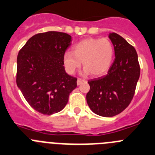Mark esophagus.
Instances as JSON below:
<instances>
[{
  "instance_id": "obj_1",
  "label": "esophagus",
  "mask_w": 155,
  "mask_h": 155,
  "mask_svg": "<svg viewBox=\"0 0 155 155\" xmlns=\"http://www.w3.org/2000/svg\"><path fill=\"white\" fill-rule=\"evenodd\" d=\"M84 82H85L84 79H77V85H80V84H82V83H84Z\"/></svg>"
}]
</instances>
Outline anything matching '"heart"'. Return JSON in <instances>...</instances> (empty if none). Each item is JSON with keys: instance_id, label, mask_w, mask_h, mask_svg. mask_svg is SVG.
Returning <instances> with one entry per match:
<instances>
[{"instance_id": "heart-1", "label": "heart", "mask_w": 155, "mask_h": 155, "mask_svg": "<svg viewBox=\"0 0 155 155\" xmlns=\"http://www.w3.org/2000/svg\"><path fill=\"white\" fill-rule=\"evenodd\" d=\"M114 55V45L108 38H86L73 47V52H65L64 66L68 73L73 74L83 62L84 74L101 76L110 66Z\"/></svg>"}]
</instances>
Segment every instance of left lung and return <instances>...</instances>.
Listing matches in <instances>:
<instances>
[{
	"mask_svg": "<svg viewBox=\"0 0 155 155\" xmlns=\"http://www.w3.org/2000/svg\"><path fill=\"white\" fill-rule=\"evenodd\" d=\"M115 58L107 74L88 81L90 91L86 101L91 110L110 117L128 107L135 93L140 69L137 54L132 45L117 33H110Z\"/></svg>",
	"mask_w": 155,
	"mask_h": 155,
	"instance_id": "1",
	"label": "left lung"
}]
</instances>
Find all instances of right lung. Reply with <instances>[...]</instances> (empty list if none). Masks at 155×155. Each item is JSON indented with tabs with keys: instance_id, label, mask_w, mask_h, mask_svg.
I'll return each mask as SVG.
<instances>
[{
	"instance_id": "obj_1",
	"label": "right lung",
	"mask_w": 155,
	"mask_h": 155,
	"mask_svg": "<svg viewBox=\"0 0 155 155\" xmlns=\"http://www.w3.org/2000/svg\"><path fill=\"white\" fill-rule=\"evenodd\" d=\"M69 35L47 31L35 35L17 58V86L36 111L46 115L61 111L77 86V79L68 75L63 56L71 45Z\"/></svg>"
}]
</instances>
